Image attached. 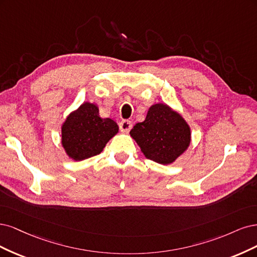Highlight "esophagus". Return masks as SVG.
I'll use <instances>...</instances> for the list:
<instances>
[{"label": "esophagus", "instance_id": "1", "mask_svg": "<svg viewBox=\"0 0 257 257\" xmlns=\"http://www.w3.org/2000/svg\"><path fill=\"white\" fill-rule=\"evenodd\" d=\"M131 128H132V122L128 119H122L119 122V129L121 132H129Z\"/></svg>", "mask_w": 257, "mask_h": 257}]
</instances>
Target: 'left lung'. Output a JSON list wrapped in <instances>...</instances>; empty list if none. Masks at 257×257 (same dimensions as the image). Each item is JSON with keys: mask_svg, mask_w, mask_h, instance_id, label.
<instances>
[{"mask_svg": "<svg viewBox=\"0 0 257 257\" xmlns=\"http://www.w3.org/2000/svg\"><path fill=\"white\" fill-rule=\"evenodd\" d=\"M130 136L147 159L160 164L173 163L191 142L187 121L165 103L152 105L145 120L136 123Z\"/></svg>", "mask_w": 257, "mask_h": 257, "instance_id": "1", "label": "left lung"}]
</instances>
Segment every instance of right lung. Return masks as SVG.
Masks as SVG:
<instances>
[{"label":"right lung","instance_id":"add662e5","mask_svg":"<svg viewBox=\"0 0 257 257\" xmlns=\"http://www.w3.org/2000/svg\"><path fill=\"white\" fill-rule=\"evenodd\" d=\"M117 132L116 122L101 118L96 104L84 102L64 121L62 145L69 158L81 161L100 154Z\"/></svg>","mask_w":257,"mask_h":257}]
</instances>
